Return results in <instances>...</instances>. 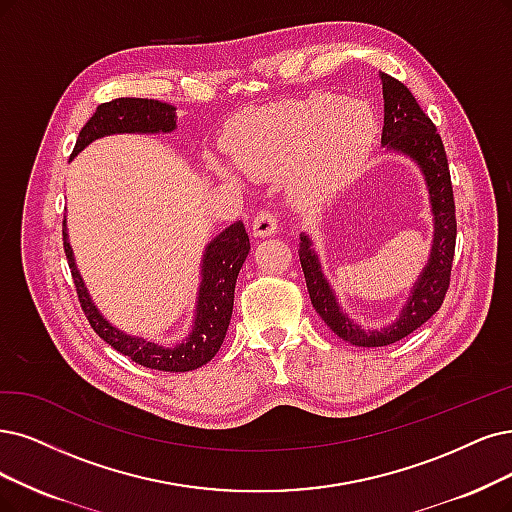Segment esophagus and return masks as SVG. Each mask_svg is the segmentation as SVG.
<instances>
[{
  "instance_id": "34e87169",
  "label": "esophagus",
  "mask_w": 512,
  "mask_h": 512,
  "mask_svg": "<svg viewBox=\"0 0 512 512\" xmlns=\"http://www.w3.org/2000/svg\"><path fill=\"white\" fill-rule=\"evenodd\" d=\"M278 230V221L270 211H261L257 213V217L253 219V234L257 238H266V236H274Z\"/></svg>"
}]
</instances>
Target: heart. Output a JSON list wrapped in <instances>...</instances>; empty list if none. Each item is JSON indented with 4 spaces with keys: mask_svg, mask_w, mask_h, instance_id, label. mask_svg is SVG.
Masks as SVG:
<instances>
[{
    "mask_svg": "<svg viewBox=\"0 0 512 512\" xmlns=\"http://www.w3.org/2000/svg\"><path fill=\"white\" fill-rule=\"evenodd\" d=\"M375 132V116L365 103L320 94L244 120L232 143L238 164L217 160L213 168L236 183L246 173L268 179L293 170V196L320 204L356 175Z\"/></svg>",
    "mask_w": 512,
    "mask_h": 512,
    "instance_id": "1",
    "label": "heart"
}]
</instances>
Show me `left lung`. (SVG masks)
Listing matches in <instances>:
<instances>
[{
	"label": "left lung",
	"instance_id": "left-lung-1",
	"mask_svg": "<svg viewBox=\"0 0 512 512\" xmlns=\"http://www.w3.org/2000/svg\"><path fill=\"white\" fill-rule=\"evenodd\" d=\"M384 88V130L382 147L405 156L420 168L428 189L432 213V246L424 270L413 282L405 306L388 327L375 329L358 325L339 304V299L325 278L320 257L308 234H299V261L304 268L312 306L325 325L344 342L358 348H382L420 329L443 304L449 289L451 261L456 251V204L443 141L437 126L422 111L411 90L399 80L380 73Z\"/></svg>",
	"mask_w": 512,
	"mask_h": 512
}]
</instances>
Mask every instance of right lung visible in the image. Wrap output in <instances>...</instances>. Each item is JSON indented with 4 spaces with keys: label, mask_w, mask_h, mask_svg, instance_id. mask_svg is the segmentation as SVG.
<instances>
[{
    "label": "right lung",
    "mask_w": 512,
    "mask_h": 512,
    "mask_svg": "<svg viewBox=\"0 0 512 512\" xmlns=\"http://www.w3.org/2000/svg\"><path fill=\"white\" fill-rule=\"evenodd\" d=\"M175 128L177 107L173 105L154 99L109 101L99 105L97 111L92 113V118L84 124L78 141H75L71 158L78 156L92 141L109 135H160V132L164 135V132H173ZM63 244L80 306L90 327L111 348H116L118 352L147 369L170 373L194 371L206 365L219 352L234 310L236 278L246 255L251 251L249 234H246L242 221L225 227L221 234H217L204 246L192 329L175 346L149 342V339L124 333L118 327H113L101 314V310L94 306V301L84 285V278L78 266H75L73 249L67 234V221H63Z\"/></svg>",
    "instance_id": "add662e5"
}]
</instances>
